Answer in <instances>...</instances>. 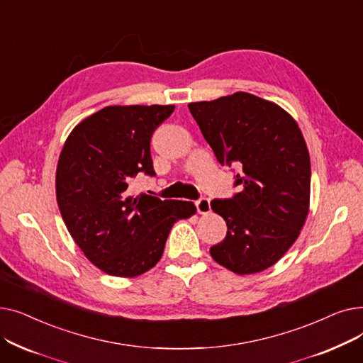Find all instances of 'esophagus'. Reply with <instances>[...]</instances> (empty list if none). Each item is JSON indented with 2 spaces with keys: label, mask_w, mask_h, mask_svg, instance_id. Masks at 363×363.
Wrapping results in <instances>:
<instances>
[{
  "label": "esophagus",
  "mask_w": 363,
  "mask_h": 363,
  "mask_svg": "<svg viewBox=\"0 0 363 363\" xmlns=\"http://www.w3.org/2000/svg\"><path fill=\"white\" fill-rule=\"evenodd\" d=\"M196 207H197V212L200 215L211 213V200H208L207 197H201L196 201Z\"/></svg>",
  "instance_id": "esophagus-1"
}]
</instances>
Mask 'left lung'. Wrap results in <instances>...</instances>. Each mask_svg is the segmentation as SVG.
<instances>
[{"mask_svg": "<svg viewBox=\"0 0 363 363\" xmlns=\"http://www.w3.org/2000/svg\"><path fill=\"white\" fill-rule=\"evenodd\" d=\"M204 140L223 166L237 164L231 199L212 200L228 226L212 257L235 274L275 264L297 240L309 212L311 157L301 130L275 103L249 92L189 103Z\"/></svg>", "mask_w": 363, "mask_h": 363, "instance_id": "8db88e82", "label": "left lung"}]
</instances>
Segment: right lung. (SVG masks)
<instances>
[{
  "label": "right lung",
  "instance_id": "add662e5",
  "mask_svg": "<svg viewBox=\"0 0 363 363\" xmlns=\"http://www.w3.org/2000/svg\"><path fill=\"white\" fill-rule=\"evenodd\" d=\"M175 106H110L70 132L60 152L55 194L67 230L84 255L113 277L155 266L172 226L196 213L191 201L135 194L138 174L156 177L150 141Z\"/></svg>",
  "mask_w": 363,
  "mask_h": 363
}]
</instances>
